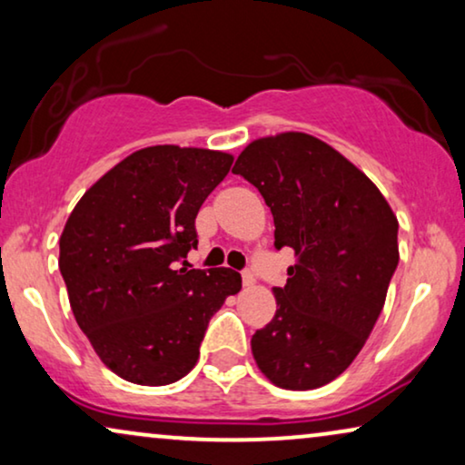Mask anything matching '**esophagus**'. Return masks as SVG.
<instances>
[{"label": "esophagus", "instance_id": "esophagus-1", "mask_svg": "<svg viewBox=\"0 0 465 465\" xmlns=\"http://www.w3.org/2000/svg\"><path fill=\"white\" fill-rule=\"evenodd\" d=\"M241 277H243V285H245V288H252V285L256 283V277H253L252 271H243V272H241Z\"/></svg>", "mask_w": 465, "mask_h": 465}]
</instances>
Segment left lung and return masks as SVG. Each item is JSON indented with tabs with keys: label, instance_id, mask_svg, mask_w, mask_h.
<instances>
[{
	"label": "left lung",
	"instance_id": "obj_1",
	"mask_svg": "<svg viewBox=\"0 0 465 465\" xmlns=\"http://www.w3.org/2000/svg\"><path fill=\"white\" fill-rule=\"evenodd\" d=\"M232 173L264 196L275 247H292L277 311L252 336L253 360L272 385L315 390L361 351L396 271L398 218L381 190L341 152L307 133L260 137Z\"/></svg>",
	"mask_w": 465,
	"mask_h": 465
}]
</instances>
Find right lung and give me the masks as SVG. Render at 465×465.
<instances>
[{
    "label": "right lung",
    "mask_w": 465,
    "mask_h": 465,
    "mask_svg": "<svg viewBox=\"0 0 465 465\" xmlns=\"http://www.w3.org/2000/svg\"><path fill=\"white\" fill-rule=\"evenodd\" d=\"M218 150L150 145L93 183L63 228L59 269L94 353L120 379L169 385L193 371L215 311L241 290L231 269H177L196 213L231 171Z\"/></svg>",
    "instance_id": "add662e5"
}]
</instances>
